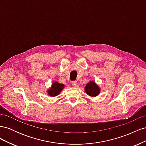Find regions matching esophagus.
I'll use <instances>...</instances> for the list:
<instances>
[{
  "instance_id": "esophagus-1",
  "label": "esophagus",
  "mask_w": 146,
  "mask_h": 146,
  "mask_svg": "<svg viewBox=\"0 0 146 146\" xmlns=\"http://www.w3.org/2000/svg\"><path fill=\"white\" fill-rule=\"evenodd\" d=\"M72 85L74 86V87H76L77 86V83L76 81H74L72 82Z\"/></svg>"
}]
</instances>
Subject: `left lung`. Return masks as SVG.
Segmentation results:
<instances>
[{
	"label": "left lung",
	"mask_w": 146,
	"mask_h": 146,
	"mask_svg": "<svg viewBox=\"0 0 146 146\" xmlns=\"http://www.w3.org/2000/svg\"><path fill=\"white\" fill-rule=\"evenodd\" d=\"M85 91L89 96L94 98L100 94V88L94 80H91L86 85Z\"/></svg>",
	"instance_id": "obj_1"
}]
</instances>
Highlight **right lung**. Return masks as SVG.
I'll use <instances>...</instances> for the list:
<instances>
[{"label": "right lung", "instance_id": "1", "mask_svg": "<svg viewBox=\"0 0 146 146\" xmlns=\"http://www.w3.org/2000/svg\"><path fill=\"white\" fill-rule=\"evenodd\" d=\"M64 88V85L55 81L52 83L51 86L48 88L46 92L48 96L55 97L58 96L62 91Z\"/></svg>", "mask_w": 146, "mask_h": 146}]
</instances>
